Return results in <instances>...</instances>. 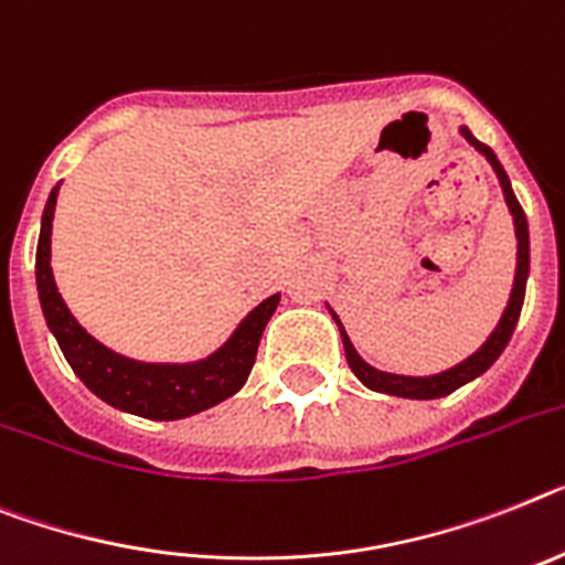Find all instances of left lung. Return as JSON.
<instances>
[{"label":"left lung","mask_w":565,"mask_h":565,"mask_svg":"<svg viewBox=\"0 0 565 565\" xmlns=\"http://www.w3.org/2000/svg\"><path fill=\"white\" fill-rule=\"evenodd\" d=\"M462 137H466L468 143L480 151V154H486V160L491 163L497 178H500V186H502V194H505V203H509V212L514 215L516 275H514V287H511L509 307H505V312H502V319L500 324L494 327V333L488 335V341L477 350V353L468 355L466 362H459L457 367H451V371L436 373V376H396V373H385L371 367V364L364 362L362 355L355 353L353 341H350L348 333H344L339 316L333 312L335 324H339L341 341H344V355H348L350 371L355 373V379H359L364 387H371V391L391 393V396H402V399H439V396H448V393H454L457 387L466 385V382H471V379H477L480 373H486L488 367L497 362V355H500L502 350H505V344H509L511 333H514V327H516V319H520V310H523L525 278H529V224H525V212L523 206L516 203L514 192H511L509 174H505V169L500 166L494 151L488 149L486 143H480V140H477L468 129H462Z\"/></svg>","instance_id":"8db88e82"}]
</instances>
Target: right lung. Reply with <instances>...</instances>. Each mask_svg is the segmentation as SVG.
<instances>
[{"label": "right lung", "instance_id": "obj_1", "mask_svg": "<svg viewBox=\"0 0 565 565\" xmlns=\"http://www.w3.org/2000/svg\"><path fill=\"white\" fill-rule=\"evenodd\" d=\"M56 192L60 186L51 192L42 212L40 244H36V290H40V305L51 333L56 335V344L68 359L71 371L83 379V385L111 407L160 422L201 414L206 407L230 399L232 393H238L253 371L258 341L281 296H269L267 301H260L241 321L224 348L215 350L203 362L146 364L114 353L85 333L56 290L54 273H51V221H54Z\"/></svg>", "mask_w": 565, "mask_h": 565}]
</instances>
